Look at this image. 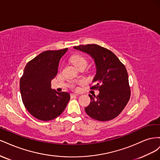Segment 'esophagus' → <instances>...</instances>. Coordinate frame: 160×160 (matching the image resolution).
Instances as JSON below:
<instances>
[{"label":"esophagus","instance_id":"esophagus-1","mask_svg":"<svg viewBox=\"0 0 160 160\" xmlns=\"http://www.w3.org/2000/svg\"><path fill=\"white\" fill-rule=\"evenodd\" d=\"M77 95H77V94H75V93H71V98H75V97H77Z\"/></svg>","mask_w":160,"mask_h":160}]
</instances>
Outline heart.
<instances>
[{
	"label": "heart",
	"mask_w": 160,
	"mask_h": 160,
	"mask_svg": "<svg viewBox=\"0 0 160 160\" xmlns=\"http://www.w3.org/2000/svg\"><path fill=\"white\" fill-rule=\"evenodd\" d=\"M71 61L76 67H78L81 65H88V61L86 60L84 57L81 55L72 56L71 58Z\"/></svg>",
	"instance_id": "1"
}]
</instances>
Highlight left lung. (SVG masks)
<instances>
[{
	"instance_id": "8db88e82",
	"label": "left lung",
	"mask_w": 160,
	"mask_h": 160,
	"mask_svg": "<svg viewBox=\"0 0 160 160\" xmlns=\"http://www.w3.org/2000/svg\"><path fill=\"white\" fill-rule=\"evenodd\" d=\"M75 49L84 52L94 59L96 74L91 89H98V95H89V105L85 112L94 119L105 122L115 118L126 106L131 91L125 65L113 52L95 44L79 45Z\"/></svg>"
}]
</instances>
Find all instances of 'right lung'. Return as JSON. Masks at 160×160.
<instances>
[{
  "instance_id": "1",
  "label": "right lung",
  "mask_w": 160,
  "mask_h": 160,
  "mask_svg": "<svg viewBox=\"0 0 160 160\" xmlns=\"http://www.w3.org/2000/svg\"><path fill=\"white\" fill-rule=\"evenodd\" d=\"M68 49L41 52L27 64L20 79L24 105L33 117L49 121L60 115L70 100L67 92L51 89V81L57 74L61 58Z\"/></svg>"
}]
</instances>
